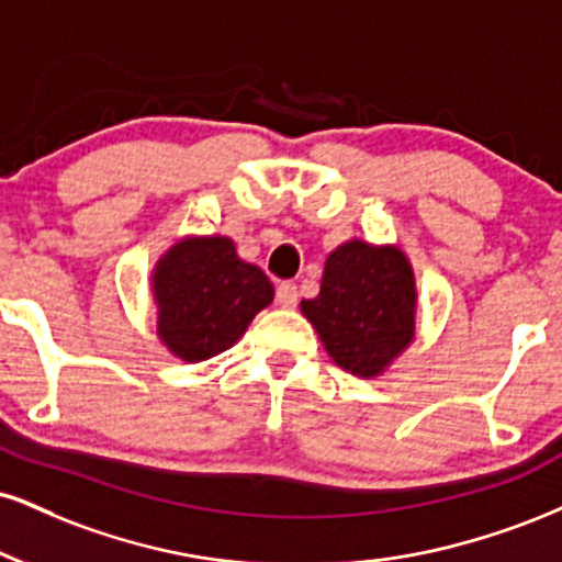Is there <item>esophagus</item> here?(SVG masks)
I'll return each instance as SVG.
<instances>
[{
	"mask_svg": "<svg viewBox=\"0 0 562 562\" xmlns=\"http://www.w3.org/2000/svg\"><path fill=\"white\" fill-rule=\"evenodd\" d=\"M277 303H280L282 308H293L295 303H299V285H293V282L277 285Z\"/></svg>",
	"mask_w": 562,
	"mask_h": 562,
	"instance_id": "esophagus-1",
	"label": "esophagus"
}]
</instances>
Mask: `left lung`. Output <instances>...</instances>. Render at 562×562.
Wrapping results in <instances>:
<instances>
[{
  "label": "left lung",
  "instance_id": "8db88e82",
  "mask_svg": "<svg viewBox=\"0 0 562 562\" xmlns=\"http://www.w3.org/2000/svg\"><path fill=\"white\" fill-rule=\"evenodd\" d=\"M414 272L395 248L350 240L329 254L322 290L301 301L327 353L350 374L374 376L414 340Z\"/></svg>",
  "mask_w": 562,
  "mask_h": 562
}]
</instances>
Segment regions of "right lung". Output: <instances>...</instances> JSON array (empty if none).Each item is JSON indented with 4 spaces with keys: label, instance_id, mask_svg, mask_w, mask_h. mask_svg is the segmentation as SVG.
Wrapping results in <instances>:
<instances>
[{
    "label": "right lung",
    "instance_id": "add662e5",
    "mask_svg": "<svg viewBox=\"0 0 562 562\" xmlns=\"http://www.w3.org/2000/svg\"><path fill=\"white\" fill-rule=\"evenodd\" d=\"M159 335L182 361H206L233 346L274 288L243 261L227 238L186 240L159 261L154 274Z\"/></svg>",
    "mask_w": 562,
    "mask_h": 562
}]
</instances>
